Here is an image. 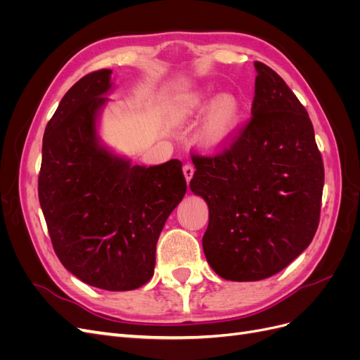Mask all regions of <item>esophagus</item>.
Here are the masks:
<instances>
[{
	"mask_svg": "<svg viewBox=\"0 0 360 360\" xmlns=\"http://www.w3.org/2000/svg\"><path fill=\"white\" fill-rule=\"evenodd\" d=\"M183 174H184V177H186V181L189 183L193 176V167L191 165V163H186V165L183 167Z\"/></svg>",
	"mask_w": 360,
	"mask_h": 360,
	"instance_id": "34e87169",
	"label": "esophagus"
}]
</instances>
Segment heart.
I'll return each instance as SVG.
<instances>
[{
	"label": "heart",
	"instance_id": "1",
	"mask_svg": "<svg viewBox=\"0 0 360 360\" xmlns=\"http://www.w3.org/2000/svg\"><path fill=\"white\" fill-rule=\"evenodd\" d=\"M209 99L200 94L177 108V117L186 118L202 111ZM242 118V105L233 96H221L212 103L200 127L198 141L202 147L216 150L224 147L234 135Z\"/></svg>",
	"mask_w": 360,
	"mask_h": 360
}]
</instances>
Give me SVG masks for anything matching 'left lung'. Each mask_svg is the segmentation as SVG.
<instances>
[{
    "mask_svg": "<svg viewBox=\"0 0 360 360\" xmlns=\"http://www.w3.org/2000/svg\"><path fill=\"white\" fill-rule=\"evenodd\" d=\"M254 66L252 117L216 155H191L189 188L209 205L205 258L237 282L276 275L309 246L324 184L307 110L275 70Z\"/></svg>",
    "mask_w": 360,
    "mask_h": 360,
    "instance_id": "1",
    "label": "left lung"
}]
</instances>
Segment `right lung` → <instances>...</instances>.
I'll return each instance as SVG.
<instances>
[{
    "label": "right lung",
    "mask_w": 360,
    "mask_h": 360,
    "mask_svg": "<svg viewBox=\"0 0 360 360\" xmlns=\"http://www.w3.org/2000/svg\"><path fill=\"white\" fill-rule=\"evenodd\" d=\"M110 79V69L85 75L48 122L39 201L61 264L91 287L129 291L153 276L158 238L186 179L179 159L130 165L97 143Z\"/></svg>",
    "instance_id": "1"
}]
</instances>
